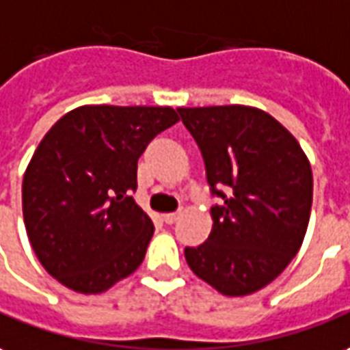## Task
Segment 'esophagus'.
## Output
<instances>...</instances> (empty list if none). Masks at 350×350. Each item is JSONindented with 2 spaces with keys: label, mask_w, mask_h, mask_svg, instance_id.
Here are the masks:
<instances>
[{
  "label": "esophagus",
  "mask_w": 350,
  "mask_h": 350,
  "mask_svg": "<svg viewBox=\"0 0 350 350\" xmlns=\"http://www.w3.org/2000/svg\"><path fill=\"white\" fill-rule=\"evenodd\" d=\"M180 217V211H173V213H165L163 215V221L167 223V225H173V223H177Z\"/></svg>",
  "instance_id": "34e87169"
}]
</instances>
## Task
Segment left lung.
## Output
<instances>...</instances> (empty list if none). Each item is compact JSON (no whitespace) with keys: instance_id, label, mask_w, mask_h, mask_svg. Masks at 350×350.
I'll return each instance as SVG.
<instances>
[{"instance_id":"left-lung-1","label":"left lung","mask_w":350,"mask_h":350,"mask_svg":"<svg viewBox=\"0 0 350 350\" xmlns=\"http://www.w3.org/2000/svg\"><path fill=\"white\" fill-rule=\"evenodd\" d=\"M198 144L213 228L187 247L192 272L228 297L271 284L297 255L312 206V171L295 137L271 114L244 105L177 108ZM227 190V194L222 192Z\"/></svg>"}]
</instances>
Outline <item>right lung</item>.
I'll list each match as a JSON object with an SVG mask.
<instances>
[{
  "instance_id": "obj_1",
  "label": "right lung",
  "mask_w": 350,
  "mask_h": 350,
  "mask_svg": "<svg viewBox=\"0 0 350 350\" xmlns=\"http://www.w3.org/2000/svg\"><path fill=\"white\" fill-rule=\"evenodd\" d=\"M177 122L171 106L85 105L38 144L23 179L24 225L62 286L103 293L139 269L154 225L131 196L137 161Z\"/></svg>"
}]
</instances>
